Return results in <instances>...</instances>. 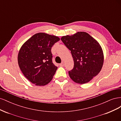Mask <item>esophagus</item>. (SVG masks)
I'll return each mask as SVG.
<instances>
[{
    "mask_svg": "<svg viewBox=\"0 0 121 121\" xmlns=\"http://www.w3.org/2000/svg\"><path fill=\"white\" fill-rule=\"evenodd\" d=\"M60 66H64V63L63 62V63H61V64H60Z\"/></svg>",
    "mask_w": 121,
    "mask_h": 121,
    "instance_id": "34e87169",
    "label": "esophagus"
}]
</instances>
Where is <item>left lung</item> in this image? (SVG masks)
<instances>
[{
  "label": "left lung",
  "instance_id": "8db88e82",
  "mask_svg": "<svg viewBox=\"0 0 121 121\" xmlns=\"http://www.w3.org/2000/svg\"><path fill=\"white\" fill-rule=\"evenodd\" d=\"M61 40L71 50L74 60V68L69 71L73 81L85 84L98 74L104 56L101 47L95 39L86 32H78L73 35L63 36Z\"/></svg>",
  "mask_w": 121,
  "mask_h": 121
}]
</instances>
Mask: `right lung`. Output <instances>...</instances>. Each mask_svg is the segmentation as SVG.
<instances>
[{
	"label": "right lung",
	"instance_id": "obj_1",
	"mask_svg": "<svg viewBox=\"0 0 121 121\" xmlns=\"http://www.w3.org/2000/svg\"><path fill=\"white\" fill-rule=\"evenodd\" d=\"M60 40L44 33L35 34L22 46L17 61L22 72L37 86H44L52 81L57 69L52 60V47Z\"/></svg>",
	"mask_w": 121,
	"mask_h": 121
}]
</instances>
